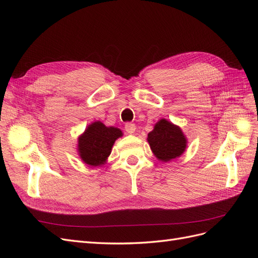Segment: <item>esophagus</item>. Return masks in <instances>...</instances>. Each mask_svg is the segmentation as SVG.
<instances>
[{
	"instance_id": "obj_1",
	"label": "esophagus",
	"mask_w": 258,
	"mask_h": 258,
	"mask_svg": "<svg viewBox=\"0 0 258 258\" xmlns=\"http://www.w3.org/2000/svg\"><path fill=\"white\" fill-rule=\"evenodd\" d=\"M124 130H126V131L128 132V134H130V135L135 134V131H136V124L132 123V122H127L126 124H124Z\"/></svg>"
}]
</instances>
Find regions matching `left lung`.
<instances>
[{
    "instance_id": "left-lung-1",
    "label": "left lung",
    "mask_w": 258,
    "mask_h": 258,
    "mask_svg": "<svg viewBox=\"0 0 258 258\" xmlns=\"http://www.w3.org/2000/svg\"><path fill=\"white\" fill-rule=\"evenodd\" d=\"M153 153L162 161H169L181 156L186 148V139L182 130L166 119L155 124L147 136Z\"/></svg>"
}]
</instances>
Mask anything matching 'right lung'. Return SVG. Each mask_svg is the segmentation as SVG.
Segmentation results:
<instances>
[{
	"label": "right lung",
	"mask_w": 258,
	"mask_h": 258,
	"mask_svg": "<svg viewBox=\"0 0 258 258\" xmlns=\"http://www.w3.org/2000/svg\"><path fill=\"white\" fill-rule=\"evenodd\" d=\"M121 136L119 129L105 127L100 121L91 123L79 139L81 158L91 167L102 165L111 154L115 140Z\"/></svg>",
	"instance_id": "obj_1"
}]
</instances>
